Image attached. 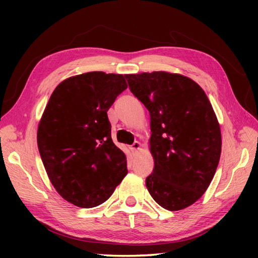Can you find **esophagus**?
I'll return each mask as SVG.
<instances>
[{
  "mask_svg": "<svg viewBox=\"0 0 258 258\" xmlns=\"http://www.w3.org/2000/svg\"><path fill=\"white\" fill-rule=\"evenodd\" d=\"M141 148H142V145L141 143H140L139 141H135L132 146H131V150H132L133 152H138V151H140L141 150Z\"/></svg>",
  "mask_w": 258,
  "mask_h": 258,
  "instance_id": "1",
  "label": "esophagus"
}]
</instances>
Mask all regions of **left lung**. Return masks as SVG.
<instances>
[{
	"label": "left lung",
	"instance_id": "obj_1",
	"mask_svg": "<svg viewBox=\"0 0 258 258\" xmlns=\"http://www.w3.org/2000/svg\"><path fill=\"white\" fill-rule=\"evenodd\" d=\"M125 77L150 113L155 167L146 180L148 191L168 211L191 206L211 184L221 157V128L211 101L197 83L180 74Z\"/></svg>",
	"mask_w": 258,
	"mask_h": 258
}]
</instances>
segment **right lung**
<instances>
[{
  "mask_svg": "<svg viewBox=\"0 0 258 258\" xmlns=\"http://www.w3.org/2000/svg\"><path fill=\"white\" fill-rule=\"evenodd\" d=\"M127 89L120 74L90 72L62 81L37 128L47 176L68 203L92 208L106 202L127 174L126 156L111 139L107 111Z\"/></svg>",
  "mask_w": 258,
  "mask_h": 258,
  "instance_id": "right-lung-1",
  "label": "right lung"
}]
</instances>
